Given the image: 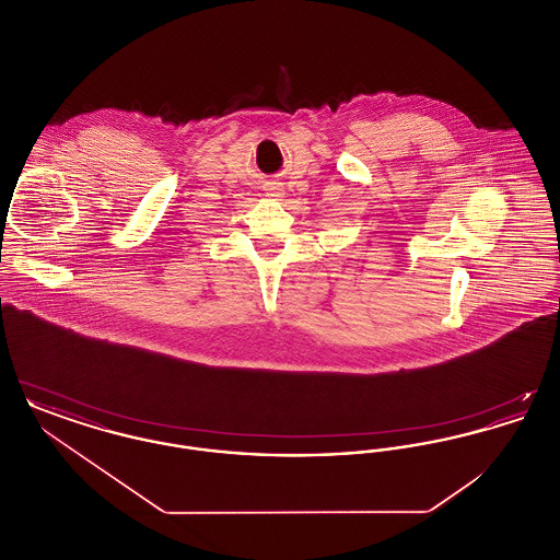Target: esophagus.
<instances>
[{
	"label": "esophagus",
	"mask_w": 560,
	"mask_h": 560,
	"mask_svg": "<svg viewBox=\"0 0 560 560\" xmlns=\"http://www.w3.org/2000/svg\"><path fill=\"white\" fill-rule=\"evenodd\" d=\"M268 195H270V197H277V199H279V197H283V190H281V188L279 187H270L268 188Z\"/></svg>",
	"instance_id": "esophagus-1"
}]
</instances>
